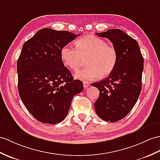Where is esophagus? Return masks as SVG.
Instances as JSON below:
<instances>
[{"label":"esophagus","mask_w":160,"mask_h":160,"mask_svg":"<svg viewBox=\"0 0 160 160\" xmlns=\"http://www.w3.org/2000/svg\"><path fill=\"white\" fill-rule=\"evenodd\" d=\"M83 86H84V88H87V87L90 86V83H89L88 81H84L83 82Z\"/></svg>","instance_id":"esophagus-1"}]
</instances>
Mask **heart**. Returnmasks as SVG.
<instances>
[{
    "instance_id": "b5f03b06",
    "label": "heart",
    "mask_w": 160,
    "mask_h": 160,
    "mask_svg": "<svg viewBox=\"0 0 160 160\" xmlns=\"http://www.w3.org/2000/svg\"><path fill=\"white\" fill-rule=\"evenodd\" d=\"M76 48L65 45L61 50V58L67 68L78 69L83 59L87 58L86 68L74 74L80 80H94L99 76L105 78L112 72L118 61V52L112 45L93 35L83 37L76 43Z\"/></svg>"
}]
</instances>
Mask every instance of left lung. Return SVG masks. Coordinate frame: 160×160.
Segmentation results:
<instances>
[{
  "instance_id": "1",
  "label": "left lung",
  "mask_w": 160,
  "mask_h": 160,
  "mask_svg": "<svg viewBox=\"0 0 160 160\" xmlns=\"http://www.w3.org/2000/svg\"><path fill=\"white\" fill-rule=\"evenodd\" d=\"M108 39L118 52V61L110 76L92 83L99 91L94 106L95 112L105 121L116 122L130 112L142 89L144 59L138 42L120 29L96 33Z\"/></svg>"
}]
</instances>
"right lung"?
Wrapping results in <instances>:
<instances>
[{
  "label": "right lung",
  "mask_w": 160,
  "mask_h": 160,
  "mask_svg": "<svg viewBox=\"0 0 160 160\" xmlns=\"http://www.w3.org/2000/svg\"><path fill=\"white\" fill-rule=\"evenodd\" d=\"M79 35L42 28L22 46L17 62L19 95L32 117L43 123L64 120L74 95L83 90L82 82L73 79L61 58V48Z\"/></svg>",
  "instance_id": "right-lung-1"
}]
</instances>
